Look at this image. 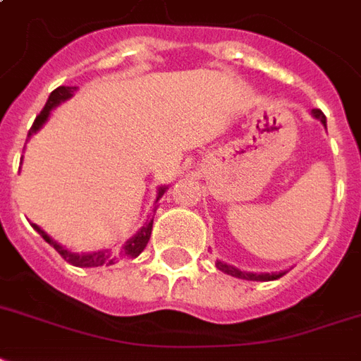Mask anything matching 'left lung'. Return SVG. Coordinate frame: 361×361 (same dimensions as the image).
Wrapping results in <instances>:
<instances>
[{
	"instance_id": "1",
	"label": "left lung",
	"mask_w": 361,
	"mask_h": 361,
	"mask_svg": "<svg viewBox=\"0 0 361 361\" xmlns=\"http://www.w3.org/2000/svg\"><path fill=\"white\" fill-rule=\"evenodd\" d=\"M314 118H318L322 123L325 126V116L322 110H312ZM216 268L222 270L224 274H228V276H234V278H242V280H249V281H270V280H278L281 278L283 274H251V272H242V270H238L234 267H228V264H224V262H216Z\"/></svg>"
}]
</instances>
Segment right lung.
<instances>
[{
  "mask_svg": "<svg viewBox=\"0 0 361 361\" xmlns=\"http://www.w3.org/2000/svg\"><path fill=\"white\" fill-rule=\"evenodd\" d=\"M74 91L75 87H64V85H61V87H56L53 93L49 94L45 106H43L42 112L36 116V119H34V126L30 127L28 135L36 133L37 129L47 121L51 108H55L59 102H62V100L70 99ZM164 192L165 188H159V196H164ZM154 213H156V209H154ZM152 224H154V216L150 215V219L145 222V226H142L137 234L133 235L131 240H127V242L123 243L116 253H112V251H99V253H83V255L72 253V251H68V249H64L62 245H59V243H56L55 240H51V238H49V235L45 234L39 226H37V224H32V226L37 230V234H42V238L49 243V245H53V247L56 249V253L61 255L64 261L70 262V264H74V267L89 268V267H110V264H114L116 261H127V259H135V257H139V255L145 251L148 240H150Z\"/></svg>",
  "mask_w": 361,
  "mask_h": 361,
  "instance_id": "obj_1",
  "label": "right lung"
}]
</instances>
